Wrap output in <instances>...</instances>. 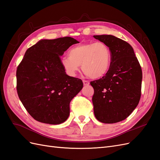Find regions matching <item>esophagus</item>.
<instances>
[{"instance_id":"1","label":"esophagus","mask_w":160,"mask_h":160,"mask_svg":"<svg viewBox=\"0 0 160 160\" xmlns=\"http://www.w3.org/2000/svg\"><path fill=\"white\" fill-rule=\"evenodd\" d=\"M83 84L84 86H88L90 84V82L87 80H83Z\"/></svg>"}]
</instances>
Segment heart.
<instances>
[{"label":"heart","instance_id":"1","mask_svg":"<svg viewBox=\"0 0 160 160\" xmlns=\"http://www.w3.org/2000/svg\"><path fill=\"white\" fill-rule=\"evenodd\" d=\"M112 55L108 45L101 42L77 45L68 51V57L61 59L63 69L70 76H75L82 70L91 78L103 76L110 68Z\"/></svg>","mask_w":160,"mask_h":160}]
</instances>
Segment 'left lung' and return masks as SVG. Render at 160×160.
<instances>
[{
    "mask_svg": "<svg viewBox=\"0 0 160 160\" xmlns=\"http://www.w3.org/2000/svg\"><path fill=\"white\" fill-rule=\"evenodd\" d=\"M93 37L106 43L112 55L111 64L105 76L90 82L94 90V116L103 123L120 122L138 105L142 71L129 43L111 35Z\"/></svg>",
    "mask_w": 160,
    "mask_h": 160,
    "instance_id": "1",
    "label": "left lung"
}]
</instances>
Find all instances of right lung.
<instances>
[{
    "label": "right lung",
    "mask_w": 160,
    "mask_h": 160,
    "mask_svg": "<svg viewBox=\"0 0 160 160\" xmlns=\"http://www.w3.org/2000/svg\"><path fill=\"white\" fill-rule=\"evenodd\" d=\"M78 43L70 37L41 39L26 51L17 70V90L36 121L59 125L69 117L70 102L82 89L83 83L66 74L60 57Z\"/></svg>",
    "instance_id": "add662e5"
}]
</instances>
